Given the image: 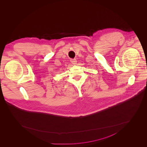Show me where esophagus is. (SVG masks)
I'll return each instance as SVG.
<instances>
[{"mask_svg":"<svg viewBox=\"0 0 147 147\" xmlns=\"http://www.w3.org/2000/svg\"><path fill=\"white\" fill-rule=\"evenodd\" d=\"M70 61L71 62L72 64H76L77 60H76V59H75V58H73V59H71V60H70Z\"/></svg>","mask_w":147,"mask_h":147,"instance_id":"1","label":"esophagus"}]
</instances>
